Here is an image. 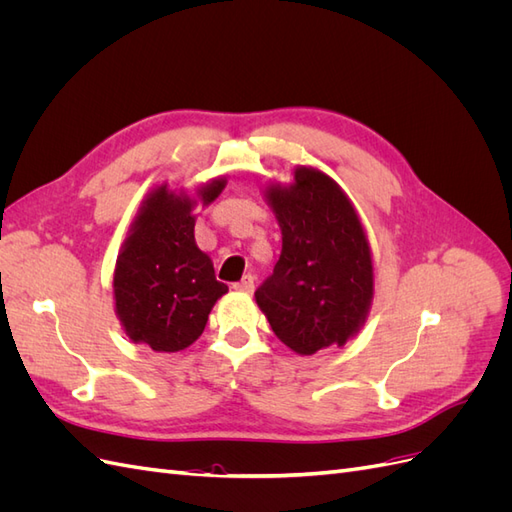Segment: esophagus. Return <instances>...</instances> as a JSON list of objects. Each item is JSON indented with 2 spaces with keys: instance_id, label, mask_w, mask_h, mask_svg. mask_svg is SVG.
<instances>
[{
  "instance_id": "obj_1",
  "label": "esophagus",
  "mask_w": 512,
  "mask_h": 512,
  "mask_svg": "<svg viewBox=\"0 0 512 512\" xmlns=\"http://www.w3.org/2000/svg\"><path fill=\"white\" fill-rule=\"evenodd\" d=\"M232 288H235V290H241V292H252V290H254V275H250V273L243 275V277H241V282H237V284L232 286Z\"/></svg>"
}]
</instances>
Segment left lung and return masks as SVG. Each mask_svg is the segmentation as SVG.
<instances>
[{
    "label": "left lung",
    "instance_id": "8db88e82",
    "mask_svg": "<svg viewBox=\"0 0 512 512\" xmlns=\"http://www.w3.org/2000/svg\"><path fill=\"white\" fill-rule=\"evenodd\" d=\"M265 198L282 228V254L256 290L273 333L297 354L342 348L374 301V260L363 222L337 181L314 166Z\"/></svg>",
    "mask_w": 512,
    "mask_h": 512
}]
</instances>
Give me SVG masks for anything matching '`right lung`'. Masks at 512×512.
<instances>
[{
    "label": "right lung",
    "mask_w": 512,
    "mask_h": 512,
    "mask_svg": "<svg viewBox=\"0 0 512 512\" xmlns=\"http://www.w3.org/2000/svg\"><path fill=\"white\" fill-rule=\"evenodd\" d=\"M224 188L226 177L209 179L194 196L162 183L138 207L113 273L115 314L130 342L179 352L203 335L228 286L196 245L194 207H209Z\"/></svg>",
    "instance_id": "1"
}]
</instances>
